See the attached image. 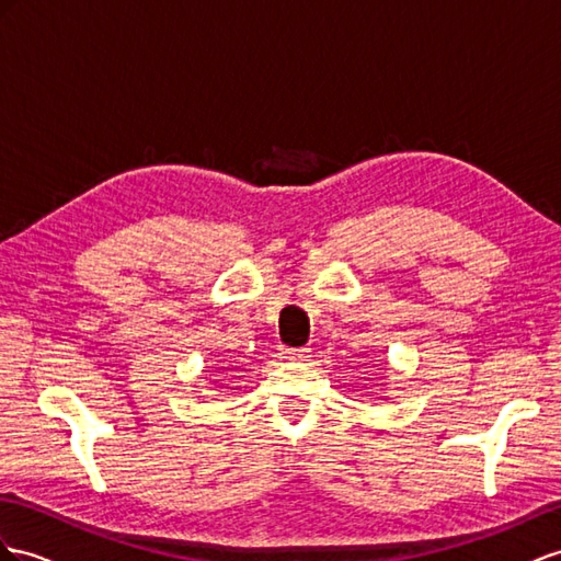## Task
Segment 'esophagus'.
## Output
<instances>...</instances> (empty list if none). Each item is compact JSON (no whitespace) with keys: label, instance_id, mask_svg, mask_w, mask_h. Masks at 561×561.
<instances>
[{"label":"esophagus","instance_id":"34e87169","mask_svg":"<svg viewBox=\"0 0 561 561\" xmlns=\"http://www.w3.org/2000/svg\"><path fill=\"white\" fill-rule=\"evenodd\" d=\"M279 355L284 357V360L298 363V360H306V357H310V348H286V346H282Z\"/></svg>","mask_w":561,"mask_h":561}]
</instances>
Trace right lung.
Segmentation results:
<instances>
[{
    "label": "right lung",
    "mask_w": 561,
    "mask_h": 561,
    "mask_svg": "<svg viewBox=\"0 0 561 561\" xmlns=\"http://www.w3.org/2000/svg\"><path fill=\"white\" fill-rule=\"evenodd\" d=\"M218 369H229V367H218Z\"/></svg>",
    "instance_id": "obj_1"
}]
</instances>
